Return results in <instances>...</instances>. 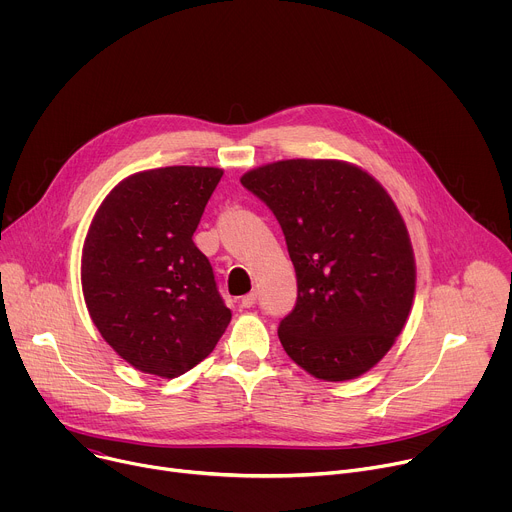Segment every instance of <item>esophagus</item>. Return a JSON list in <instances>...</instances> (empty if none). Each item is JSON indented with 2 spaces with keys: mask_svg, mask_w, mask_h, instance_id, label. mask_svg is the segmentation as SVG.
<instances>
[{
  "mask_svg": "<svg viewBox=\"0 0 512 512\" xmlns=\"http://www.w3.org/2000/svg\"><path fill=\"white\" fill-rule=\"evenodd\" d=\"M255 302H257V291H249L247 296L241 298V306H243V308H253Z\"/></svg>",
  "mask_w": 512,
  "mask_h": 512,
  "instance_id": "34e87169",
  "label": "esophagus"
}]
</instances>
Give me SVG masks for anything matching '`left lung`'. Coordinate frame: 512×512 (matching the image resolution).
I'll return each instance as SVG.
<instances>
[{
	"mask_svg": "<svg viewBox=\"0 0 512 512\" xmlns=\"http://www.w3.org/2000/svg\"><path fill=\"white\" fill-rule=\"evenodd\" d=\"M285 235L298 300L279 322L287 356L316 379L371 371L401 334L415 294V259L387 190L338 160H283L247 172Z\"/></svg>",
	"mask_w": 512,
	"mask_h": 512,
	"instance_id": "left-lung-1",
	"label": "left lung"
}]
</instances>
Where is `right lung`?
Instances as JSON below:
<instances>
[{
	"mask_svg": "<svg viewBox=\"0 0 512 512\" xmlns=\"http://www.w3.org/2000/svg\"><path fill=\"white\" fill-rule=\"evenodd\" d=\"M221 168L170 166L119 182L83 247V294L107 344L141 373L194 369L231 322L192 235Z\"/></svg>",
	"mask_w": 512,
	"mask_h": 512,
	"instance_id": "add662e5",
	"label": "right lung"
}]
</instances>
